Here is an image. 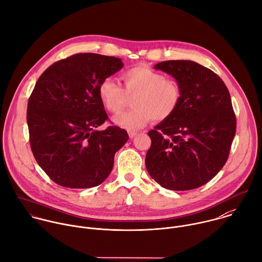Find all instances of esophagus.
<instances>
[{
  "instance_id": "esophagus-1",
  "label": "esophagus",
  "mask_w": 262,
  "mask_h": 262,
  "mask_svg": "<svg viewBox=\"0 0 262 262\" xmlns=\"http://www.w3.org/2000/svg\"><path fill=\"white\" fill-rule=\"evenodd\" d=\"M128 134H129V137H130V138H134V137L137 135L136 132H132V131H130Z\"/></svg>"
}]
</instances>
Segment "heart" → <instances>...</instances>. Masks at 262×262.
<instances>
[{"instance_id":"heart-1","label":"heart","mask_w":262,"mask_h":262,"mask_svg":"<svg viewBox=\"0 0 262 262\" xmlns=\"http://www.w3.org/2000/svg\"><path fill=\"white\" fill-rule=\"evenodd\" d=\"M123 88L112 78H105L98 87V95L104 108L118 114L132 100L133 110L116 116L114 123L128 131H136L146 126L154 118L162 122L174 115L181 98L182 90L174 80L147 67H134L122 75Z\"/></svg>"}]
</instances>
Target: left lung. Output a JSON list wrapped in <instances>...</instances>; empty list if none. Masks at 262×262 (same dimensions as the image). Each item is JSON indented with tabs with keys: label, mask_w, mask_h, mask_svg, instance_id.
Returning <instances> with one entry per match:
<instances>
[{
	"label": "left lung",
	"mask_w": 262,
	"mask_h": 262,
	"mask_svg": "<svg viewBox=\"0 0 262 262\" xmlns=\"http://www.w3.org/2000/svg\"><path fill=\"white\" fill-rule=\"evenodd\" d=\"M156 70L180 85L177 111L148 132L145 167L172 190H189L210 181L227 161L236 122L229 92L211 70L190 60H167Z\"/></svg>",
	"instance_id": "1"
}]
</instances>
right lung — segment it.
Returning a JSON list of instances; mask_svg holds the SVG:
<instances>
[{"instance_id":"right-lung-1","label":"right lung","mask_w":262,"mask_h":262,"mask_svg":"<svg viewBox=\"0 0 262 262\" xmlns=\"http://www.w3.org/2000/svg\"><path fill=\"white\" fill-rule=\"evenodd\" d=\"M124 67L122 60L79 53L50 66L28 102L30 143L40 167L57 184L89 188L113 170L115 154L128 141L126 130L110 126L98 87Z\"/></svg>"}]
</instances>
